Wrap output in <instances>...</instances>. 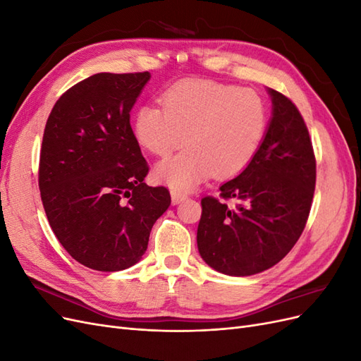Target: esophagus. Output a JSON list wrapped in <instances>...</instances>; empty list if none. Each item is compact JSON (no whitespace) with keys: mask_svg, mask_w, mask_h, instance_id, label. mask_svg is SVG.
<instances>
[{"mask_svg":"<svg viewBox=\"0 0 361 361\" xmlns=\"http://www.w3.org/2000/svg\"><path fill=\"white\" fill-rule=\"evenodd\" d=\"M170 194H171V202H173V204H179V203H182L185 199H187V195H185V194L180 192V191H178V190H171Z\"/></svg>","mask_w":361,"mask_h":361,"instance_id":"obj_1","label":"esophagus"}]
</instances>
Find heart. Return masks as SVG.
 Returning <instances> with one entry per match:
<instances>
[{
    "instance_id": "obj_1",
    "label": "heart",
    "mask_w": 361,
    "mask_h": 361,
    "mask_svg": "<svg viewBox=\"0 0 361 361\" xmlns=\"http://www.w3.org/2000/svg\"><path fill=\"white\" fill-rule=\"evenodd\" d=\"M162 104L141 105L134 135L154 155L166 157L187 135L188 147L161 161L157 178L188 191L214 173L228 178L257 154L268 126L265 101L250 89L207 80H187L162 94Z\"/></svg>"
}]
</instances>
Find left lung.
<instances>
[{
  "mask_svg": "<svg viewBox=\"0 0 361 361\" xmlns=\"http://www.w3.org/2000/svg\"><path fill=\"white\" fill-rule=\"evenodd\" d=\"M272 114L256 157L220 187L227 207L202 199L197 247L218 272L253 276L285 257L307 223L316 182V161L307 126L285 94L268 89Z\"/></svg>",
  "mask_w": 361,
  "mask_h": 361,
  "instance_id": "8db88e82",
  "label": "left lung"
}]
</instances>
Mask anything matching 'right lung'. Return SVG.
<instances>
[{"mask_svg":"<svg viewBox=\"0 0 361 361\" xmlns=\"http://www.w3.org/2000/svg\"><path fill=\"white\" fill-rule=\"evenodd\" d=\"M149 72L96 73L60 96L43 133L39 188L54 235L81 265H135L170 192L149 187L129 113Z\"/></svg>","mask_w":361,"mask_h":361,"instance_id":"right-lung-1","label":"right lung"}]
</instances>
